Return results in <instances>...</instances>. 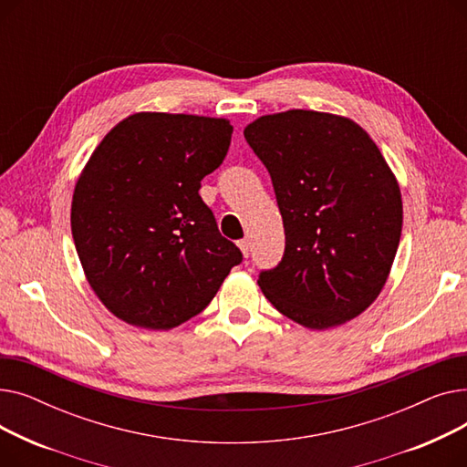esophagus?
<instances>
[{"label":"esophagus","instance_id":"obj_1","mask_svg":"<svg viewBox=\"0 0 467 467\" xmlns=\"http://www.w3.org/2000/svg\"><path fill=\"white\" fill-rule=\"evenodd\" d=\"M238 248L242 250L244 257H250V252H252V242H250L248 238H242V240L238 242Z\"/></svg>","mask_w":467,"mask_h":467}]
</instances>
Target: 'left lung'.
<instances>
[{
    "label": "left lung",
    "mask_w": 467,
    "mask_h": 467,
    "mask_svg": "<svg viewBox=\"0 0 467 467\" xmlns=\"http://www.w3.org/2000/svg\"><path fill=\"white\" fill-rule=\"evenodd\" d=\"M244 138L273 180L282 261L259 273L273 306L308 329L359 316L386 284L403 225L400 185L359 125L331 113L263 115Z\"/></svg>",
    "instance_id": "obj_1"
}]
</instances>
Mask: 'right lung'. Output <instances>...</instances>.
Returning <instances> with one entry per match:
<instances>
[{"mask_svg":"<svg viewBox=\"0 0 467 467\" xmlns=\"http://www.w3.org/2000/svg\"><path fill=\"white\" fill-rule=\"evenodd\" d=\"M231 136L225 119L136 113L94 150L73 192L71 234L90 287L119 320L176 327L242 263L199 194Z\"/></svg>","mask_w":467,"mask_h":467,"instance_id":"1","label":"right lung"}]
</instances>
